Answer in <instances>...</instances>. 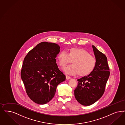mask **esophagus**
<instances>
[{
    "mask_svg": "<svg viewBox=\"0 0 125 125\" xmlns=\"http://www.w3.org/2000/svg\"><path fill=\"white\" fill-rule=\"evenodd\" d=\"M65 76H66V80H69V79H71V77H70V76H68V75H66Z\"/></svg>",
    "mask_w": 125,
    "mask_h": 125,
    "instance_id": "obj_1",
    "label": "esophagus"
}]
</instances>
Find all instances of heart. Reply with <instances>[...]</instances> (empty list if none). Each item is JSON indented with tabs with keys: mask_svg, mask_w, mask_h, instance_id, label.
Here are the masks:
<instances>
[{
	"mask_svg": "<svg viewBox=\"0 0 125 125\" xmlns=\"http://www.w3.org/2000/svg\"><path fill=\"white\" fill-rule=\"evenodd\" d=\"M57 60L61 67L64 68L72 61L73 65L64 68V71L70 75L81 77L90 74L94 70L97 64L95 57L87 51L79 48H71L67 53L61 51L57 56Z\"/></svg>",
	"mask_w": 125,
	"mask_h": 125,
	"instance_id": "b5f03b06",
	"label": "heart"
}]
</instances>
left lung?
<instances>
[{"mask_svg": "<svg viewBox=\"0 0 125 125\" xmlns=\"http://www.w3.org/2000/svg\"><path fill=\"white\" fill-rule=\"evenodd\" d=\"M97 64L94 70L87 76L78 80L74 90L76 100L83 105H90L102 97L110 75L109 68L105 55L92 45Z\"/></svg>", "mask_w": 125, "mask_h": 125, "instance_id": "1", "label": "left lung"}]
</instances>
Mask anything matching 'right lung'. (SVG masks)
I'll list each match as a JSON object with an SVG mask.
<instances>
[{"label":"right lung","mask_w":125,"mask_h":125,"mask_svg":"<svg viewBox=\"0 0 125 125\" xmlns=\"http://www.w3.org/2000/svg\"><path fill=\"white\" fill-rule=\"evenodd\" d=\"M60 49L57 44L42 42L24 60L21 77L27 95L37 104L49 102L54 96L57 85L65 80L56 63Z\"/></svg>","instance_id":"1"}]
</instances>
